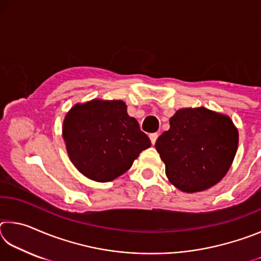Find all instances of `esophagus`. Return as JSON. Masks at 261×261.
<instances>
[{
    "label": "esophagus",
    "instance_id": "esophagus-1",
    "mask_svg": "<svg viewBox=\"0 0 261 261\" xmlns=\"http://www.w3.org/2000/svg\"><path fill=\"white\" fill-rule=\"evenodd\" d=\"M158 137H159V135H158V134H151V135H149V139H151V143H152V145L155 144V141H156V139H158Z\"/></svg>",
    "mask_w": 261,
    "mask_h": 261
}]
</instances>
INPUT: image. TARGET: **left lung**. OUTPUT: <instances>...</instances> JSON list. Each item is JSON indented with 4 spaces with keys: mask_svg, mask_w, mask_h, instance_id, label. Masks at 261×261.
<instances>
[{
    "mask_svg": "<svg viewBox=\"0 0 261 261\" xmlns=\"http://www.w3.org/2000/svg\"><path fill=\"white\" fill-rule=\"evenodd\" d=\"M155 148L170 183L187 193L204 191L228 173L238 146L230 117L204 107L183 108L169 120Z\"/></svg>",
    "mask_w": 261,
    "mask_h": 261,
    "instance_id": "left-lung-1",
    "label": "left lung"
}]
</instances>
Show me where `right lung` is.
I'll return each instance as SVG.
<instances>
[{
  "label": "right lung",
  "mask_w": 261,
  "mask_h": 261,
  "mask_svg": "<svg viewBox=\"0 0 261 261\" xmlns=\"http://www.w3.org/2000/svg\"><path fill=\"white\" fill-rule=\"evenodd\" d=\"M62 135L73 166L95 182H110L130 169L151 140L122 100L77 103L63 121Z\"/></svg>",
  "instance_id": "1"
}]
</instances>
